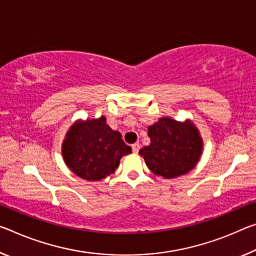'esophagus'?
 <instances>
[{
	"instance_id": "obj_1",
	"label": "esophagus",
	"mask_w": 256,
	"mask_h": 256,
	"mask_svg": "<svg viewBox=\"0 0 256 256\" xmlns=\"http://www.w3.org/2000/svg\"><path fill=\"white\" fill-rule=\"evenodd\" d=\"M139 150H140V144H132V152H133L138 154V152H139Z\"/></svg>"
}]
</instances>
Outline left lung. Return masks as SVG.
Here are the masks:
<instances>
[{
	"instance_id": "obj_1",
	"label": "left lung",
	"mask_w": 256,
	"mask_h": 256,
	"mask_svg": "<svg viewBox=\"0 0 256 256\" xmlns=\"http://www.w3.org/2000/svg\"><path fill=\"white\" fill-rule=\"evenodd\" d=\"M150 144L139 152L150 171L166 179L180 176L194 168L200 160L202 141L190 122L163 117L148 128Z\"/></svg>"
}]
</instances>
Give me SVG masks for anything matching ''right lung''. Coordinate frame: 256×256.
Wrapping results in <instances>:
<instances>
[{
  "label": "right lung",
  "mask_w": 256,
  "mask_h": 256,
  "mask_svg": "<svg viewBox=\"0 0 256 256\" xmlns=\"http://www.w3.org/2000/svg\"><path fill=\"white\" fill-rule=\"evenodd\" d=\"M132 152L120 133L108 126L106 117L75 123L62 144V156L76 176L98 181L115 172L120 158Z\"/></svg>",
  "instance_id": "right-lung-1"
}]
</instances>
